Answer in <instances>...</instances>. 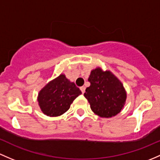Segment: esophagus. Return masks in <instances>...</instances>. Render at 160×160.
<instances>
[{
    "label": "esophagus",
    "instance_id": "1",
    "mask_svg": "<svg viewBox=\"0 0 160 160\" xmlns=\"http://www.w3.org/2000/svg\"><path fill=\"white\" fill-rule=\"evenodd\" d=\"M85 90H86V87H83H83H80V90H81L82 93H84Z\"/></svg>",
    "mask_w": 160,
    "mask_h": 160
}]
</instances>
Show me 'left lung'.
Wrapping results in <instances>:
<instances>
[{"mask_svg":"<svg viewBox=\"0 0 160 160\" xmlns=\"http://www.w3.org/2000/svg\"><path fill=\"white\" fill-rule=\"evenodd\" d=\"M88 81L90 86L86 89L84 97L92 111L105 118L117 115L127 99V92L120 80L109 70L97 67L91 71Z\"/></svg>","mask_w":160,"mask_h":160,"instance_id":"8db88e82","label":"left lung"}]
</instances>
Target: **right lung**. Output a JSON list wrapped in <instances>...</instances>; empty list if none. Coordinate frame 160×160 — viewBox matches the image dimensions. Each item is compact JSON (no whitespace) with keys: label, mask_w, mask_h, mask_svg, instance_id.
<instances>
[{"label":"right lung","mask_w":160,"mask_h":160,"mask_svg":"<svg viewBox=\"0 0 160 160\" xmlns=\"http://www.w3.org/2000/svg\"><path fill=\"white\" fill-rule=\"evenodd\" d=\"M74 83L64 74L49 82L38 93L40 108L48 117H58L70 109V104L81 94Z\"/></svg>","instance_id":"add662e5"}]
</instances>
